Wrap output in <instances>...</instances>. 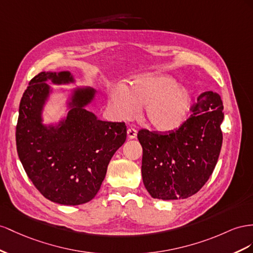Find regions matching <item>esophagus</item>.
Masks as SVG:
<instances>
[{
	"label": "esophagus",
	"mask_w": 253,
	"mask_h": 253,
	"mask_svg": "<svg viewBox=\"0 0 253 253\" xmlns=\"http://www.w3.org/2000/svg\"><path fill=\"white\" fill-rule=\"evenodd\" d=\"M136 133H138V131H136V129H134V128H128L127 129V135H128L129 139L136 138Z\"/></svg>",
	"instance_id": "1"
}]
</instances>
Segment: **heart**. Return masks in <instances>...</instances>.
<instances>
[{
  "label": "heart",
  "mask_w": 253,
  "mask_h": 253,
  "mask_svg": "<svg viewBox=\"0 0 253 253\" xmlns=\"http://www.w3.org/2000/svg\"><path fill=\"white\" fill-rule=\"evenodd\" d=\"M192 94L169 75L135 77L130 89L119 86L110 93L109 105L119 120H130L144 106L143 117L159 131H171L183 124L192 106Z\"/></svg>",
  "instance_id": "1"
}]
</instances>
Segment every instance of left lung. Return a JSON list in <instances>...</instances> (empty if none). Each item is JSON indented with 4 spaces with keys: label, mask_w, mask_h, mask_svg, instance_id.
Segmentation results:
<instances>
[{
    "label": "left lung",
    "mask_w": 253,
    "mask_h": 253,
    "mask_svg": "<svg viewBox=\"0 0 253 253\" xmlns=\"http://www.w3.org/2000/svg\"><path fill=\"white\" fill-rule=\"evenodd\" d=\"M223 107L217 93L197 97L191 117L165 133L140 129L142 178L154 198L184 199L196 194L212 175L222 144Z\"/></svg>",
    "instance_id": "1"
}]
</instances>
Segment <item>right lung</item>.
Segmentation results:
<instances>
[{
    "mask_svg": "<svg viewBox=\"0 0 253 253\" xmlns=\"http://www.w3.org/2000/svg\"><path fill=\"white\" fill-rule=\"evenodd\" d=\"M72 81L69 72H41L28 84L21 98L16 127L17 151L33 184L46 199L76 206L88 203L97 194L108 164L127 135L124 122L99 121L85 110L93 90H79L74 107L58 128L41 125L40 113L48 94L44 83Z\"/></svg>",
    "mask_w": 253,
    "mask_h": 253,
    "instance_id": "right-lung-1",
    "label": "right lung"
}]
</instances>
